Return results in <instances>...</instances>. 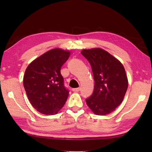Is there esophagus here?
Segmentation results:
<instances>
[{
    "label": "esophagus",
    "instance_id": "34e87169",
    "mask_svg": "<svg viewBox=\"0 0 152 152\" xmlns=\"http://www.w3.org/2000/svg\"><path fill=\"white\" fill-rule=\"evenodd\" d=\"M73 92H78L80 90V88H74L72 89Z\"/></svg>",
    "mask_w": 152,
    "mask_h": 152
}]
</instances>
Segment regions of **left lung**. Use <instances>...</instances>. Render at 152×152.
<instances>
[{
	"mask_svg": "<svg viewBox=\"0 0 152 152\" xmlns=\"http://www.w3.org/2000/svg\"><path fill=\"white\" fill-rule=\"evenodd\" d=\"M81 53L91 64L95 80L93 94L86 100L87 104L96 115L110 114L122 102L128 88L124 66L101 48L83 49Z\"/></svg>",
	"mask_w": 152,
	"mask_h": 152,
	"instance_id": "1",
	"label": "left lung"
}]
</instances>
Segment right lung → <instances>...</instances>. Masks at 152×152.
Masks as SVG:
<instances>
[{
  "label": "right lung",
  "instance_id": "1",
  "mask_svg": "<svg viewBox=\"0 0 152 152\" xmlns=\"http://www.w3.org/2000/svg\"><path fill=\"white\" fill-rule=\"evenodd\" d=\"M70 56L69 50L54 48L28 64L23 86L32 106L41 114L55 115L63 107L69 91L63 85L61 68Z\"/></svg>",
  "mask_w": 152,
  "mask_h": 152
}]
</instances>
